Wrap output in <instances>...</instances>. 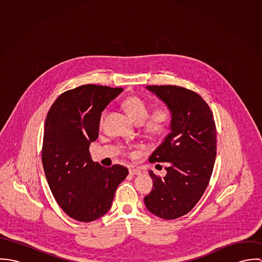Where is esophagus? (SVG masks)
<instances>
[{"mask_svg":"<svg viewBox=\"0 0 262 262\" xmlns=\"http://www.w3.org/2000/svg\"><path fill=\"white\" fill-rule=\"evenodd\" d=\"M129 172H130V174H135V176H139V174H141V170L140 169H138V168H136V167H130L129 168Z\"/></svg>","mask_w":262,"mask_h":262,"instance_id":"1","label":"esophagus"}]
</instances>
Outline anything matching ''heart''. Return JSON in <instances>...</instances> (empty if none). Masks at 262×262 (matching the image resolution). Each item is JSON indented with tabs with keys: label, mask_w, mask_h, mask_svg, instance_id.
Wrapping results in <instances>:
<instances>
[{
	"label": "heart",
	"mask_w": 262,
	"mask_h": 262,
	"mask_svg": "<svg viewBox=\"0 0 262 262\" xmlns=\"http://www.w3.org/2000/svg\"><path fill=\"white\" fill-rule=\"evenodd\" d=\"M124 107L133 118V120L141 124L145 122L144 128L147 132L152 134H158L163 132L170 122V111L166 107H158L148 115L149 107L148 104L141 98L133 96L129 97L124 101ZM105 113H102L100 118V124L103 123Z\"/></svg>",
	"instance_id": "b5f03b06"
}]
</instances>
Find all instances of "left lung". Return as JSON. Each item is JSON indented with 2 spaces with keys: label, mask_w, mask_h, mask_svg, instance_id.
Segmentation results:
<instances>
[{
  "label": "left lung",
  "mask_w": 262,
  "mask_h": 262,
  "mask_svg": "<svg viewBox=\"0 0 262 262\" xmlns=\"http://www.w3.org/2000/svg\"><path fill=\"white\" fill-rule=\"evenodd\" d=\"M170 111L169 134L150 156L168 162L166 174H149L153 188L144 198L150 213L173 220L187 214L208 187L216 158V126L208 104L196 93L177 85H147Z\"/></svg>",
  "instance_id": "8db88e82"
}]
</instances>
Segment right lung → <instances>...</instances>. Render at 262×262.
<instances>
[{"label":"right lung","mask_w":262,"mask_h":262,"mask_svg":"<svg viewBox=\"0 0 262 262\" xmlns=\"http://www.w3.org/2000/svg\"><path fill=\"white\" fill-rule=\"evenodd\" d=\"M122 92L83 84L61 94L47 114L42 146L45 177L60 208L76 221L88 223L104 216L128 176L126 167H104L90 154L102 112Z\"/></svg>","instance_id":"right-lung-1"}]
</instances>
